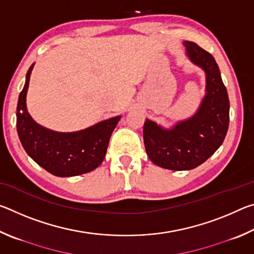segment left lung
Here are the masks:
<instances>
[{
    "label": "left lung",
    "mask_w": 254,
    "mask_h": 254,
    "mask_svg": "<svg viewBox=\"0 0 254 254\" xmlns=\"http://www.w3.org/2000/svg\"><path fill=\"white\" fill-rule=\"evenodd\" d=\"M188 59L204 70L205 96L192 117L166 128L147 119L143 127L145 151L161 168L190 170L221 147L230 122V101L220 68L212 55L198 45L184 41Z\"/></svg>",
    "instance_id": "obj_1"
}]
</instances>
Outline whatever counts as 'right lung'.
Masks as SVG:
<instances>
[{
	"instance_id": "right-lung-1",
	"label": "right lung",
	"mask_w": 254,
	"mask_h": 254,
	"mask_svg": "<svg viewBox=\"0 0 254 254\" xmlns=\"http://www.w3.org/2000/svg\"><path fill=\"white\" fill-rule=\"evenodd\" d=\"M33 66L34 64L25 76L16 106V130L25 152L57 177H72L96 169L104 160L112 132L121 115L75 132H57L40 126L27 109V93Z\"/></svg>"
}]
</instances>
